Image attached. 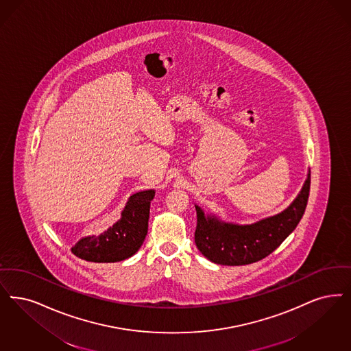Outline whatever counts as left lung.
<instances>
[{"instance_id": "1", "label": "left lung", "mask_w": 351, "mask_h": 351, "mask_svg": "<svg viewBox=\"0 0 351 351\" xmlns=\"http://www.w3.org/2000/svg\"><path fill=\"white\" fill-rule=\"evenodd\" d=\"M311 173L294 201L276 215L263 218L251 225L222 221L215 214H205L198 205L195 232L198 251L219 265H247L277 250L300 222L308 201Z\"/></svg>"}]
</instances>
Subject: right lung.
<instances>
[{"label": "right lung", "instance_id": "add662e5", "mask_svg": "<svg viewBox=\"0 0 351 351\" xmlns=\"http://www.w3.org/2000/svg\"><path fill=\"white\" fill-rule=\"evenodd\" d=\"M154 196V189L133 193L117 222L98 237L87 235L80 239L71 247V252L93 263H117L132 257L146 238L150 204Z\"/></svg>", "mask_w": 351, "mask_h": 351}]
</instances>
